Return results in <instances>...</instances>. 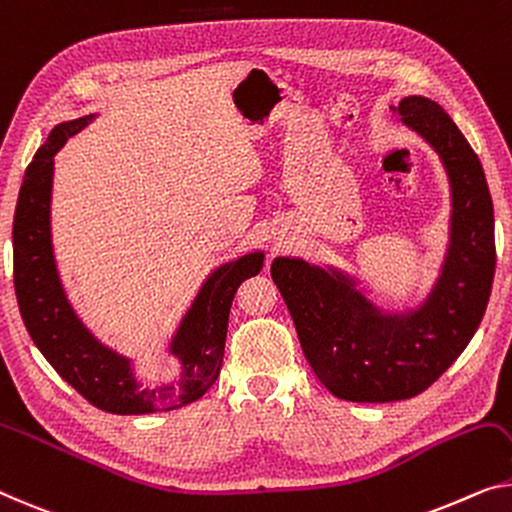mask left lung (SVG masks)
<instances>
[{"mask_svg": "<svg viewBox=\"0 0 512 512\" xmlns=\"http://www.w3.org/2000/svg\"><path fill=\"white\" fill-rule=\"evenodd\" d=\"M393 110L432 144L451 181V243L425 303L384 315L340 271L289 257L271 264L310 370L349 402L407 400L432 386L474 338L497 269L492 197L476 151L430 98L407 96Z\"/></svg>", "mask_w": 512, "mask_h": 512, "instance_id": "8db88e82", "label": "left lung"}]
</instances>
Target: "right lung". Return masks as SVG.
<instances>
[{"label":"right lung","instance_id":"right-lung-1","mask_svg":"<svg viewBox=\"0 0 512 512\" xmlns=\"http://www.w3.org/2000/svg\"><path fill=\"white\" fill-rule=\"evenodd\" d=\"M91 119L94 114L52 128L48 142L36 151L22 179L13 218V282L22 322L59 377L94 407L121 416L186 407L216 384L234 294L243 280L262 271L264 253L234 259L204 282L170 347L183 368L179 384L140 391L131 361L101 345L73 312L52 253L50 197L55 154Z\"/></svg>","mask_w":512,"mask_h":512}]
</instances>
